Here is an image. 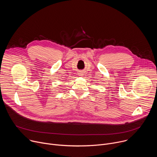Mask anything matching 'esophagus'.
I'll return each mask as SVG.
<instances>
[{
	"mask_svg": "<svg viewBox=\"0 0 157 157\" xmlns=\"http://www.w3.org/2000/svg\"><path fill=\"white\" fill-rule=\"evenodd\" d=\"M78 74H79V76H83V75H84V73H82V71L79 72V73H78Z\"/></svg>",
	"mask_w": 157,
	"mask_h": 157,
	"instance_id": "obj_1",
	"label": "esophagus"
}]
</instances>
